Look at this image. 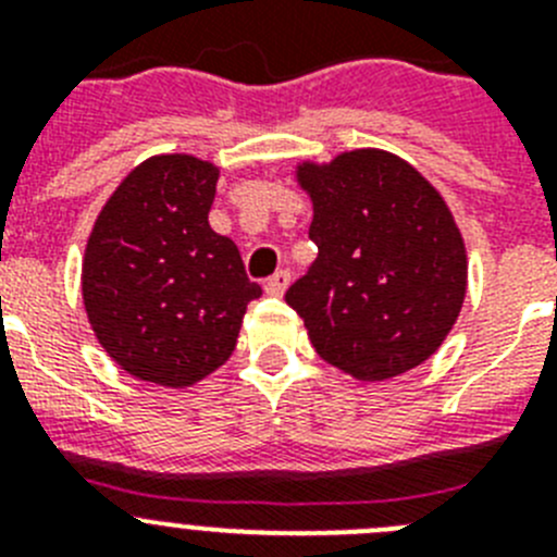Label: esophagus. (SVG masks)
<instances>
[{"label":"esophagus","mask_w":557,"mask_h":557,"mask_svg":"<svg viewBox=\"0 0 557 557\" xmlns=\"http://www.w3.org/2000/svg\"><path fill=\"white\" fill-rule=\"evenodd\" d=\"M287 284H289V270H278V273H273L268 282H264V293H268V295H284Z\"/></svg>","instance_id":"obj_1"}]
</instances>
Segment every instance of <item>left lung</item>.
Segmentation results:
<instances>
[{"label": "left lung", "mask_w": 557, "mask_h": 557, "mask_svg": "<svg viewBox=\"0 0 557 557\" xmlns=\"http://www.w3.org/2000/svg\"><path fill=\"white\" fill-rule=\"evenodd\" d=\"M318 259L287 289L314 351L362 382L421 366L466 295V248L444 198L407 161L343 152L298 172Z\"/></svg>", "instance_id": "left-lung-1"}]
</instances>
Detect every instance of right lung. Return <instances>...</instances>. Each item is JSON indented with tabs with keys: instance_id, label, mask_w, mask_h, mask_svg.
Wrapping results in <instances>:
<instances>
[{
	"instance_id": "right-lung-1",
	"label": "right lung",
	"mask_w": 557,
	"mask_h": 557,
	"mask_svg": "<svg viewBox=\"0 0 557 557\" xmlns=\"http://www.w3.org/2000/svg\"><path fill=\"white\" fill-rule=\"evenodd\" d=\"M218 170L156 156L113 191L88 236V321L127 373L195 385L231 357L245 309L262 287L228 236L209 225Z\"/></svg>"
}]
</instances>
